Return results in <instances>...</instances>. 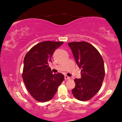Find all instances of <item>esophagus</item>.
<instances>
[{
	"label": "esophagus",
	"mask_w": 122,
	"mask_h": 122,
	"mask_svg": "<svg viewBox=\"0 0 122 122\" xmlns=\"http://www.w3.org/2000/svg\"><path fill=\"white\" fill-rule=\"evenodd\" d=\"M64 79L66 81V80H68V79H71V78L69 77V76H64Z\"/></svg>",
	"instance_id": "34e87169"
}]
</instances>
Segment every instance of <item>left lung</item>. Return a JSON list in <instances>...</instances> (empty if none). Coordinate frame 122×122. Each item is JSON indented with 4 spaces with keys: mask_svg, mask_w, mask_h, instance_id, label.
<instances>
[{
    "mask_svg": "<svg viewBox=\"0 0 122 122\" xmlns=\"http://www.w3.org/2000/svg\"><path fill=\"white\" fill-rule=\"evenodd\" d=\"M76 64L82 68L81 78L75 79L76 86L72 89L74 97L81 101L93 98L101 89L105 76L103 58L98 50L86 41L68 43Z\"/></svg>",
    "mask_w": 122,
    "mask_h": 122,
    "instance_id": "obj_1",
    "label": "left lung"
}]
</instances>
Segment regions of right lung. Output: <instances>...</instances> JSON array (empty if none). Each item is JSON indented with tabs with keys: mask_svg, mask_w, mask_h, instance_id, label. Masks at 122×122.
<instances>
[{
	"mask_svg": "<svg viewBox=\"0 0 122 122\" xmlns=\"http://www.w3.org/2000/svg\"><path fill=\"white\" fill-rule=\"evenodd\" d=\"M62 44V41H43L33 46L25 56L23 80L28 92L38 102L52 99L64 81V75L53 74L49 66L55 50Z\"/></svg>",
	"mask_w": 122,
	"mask_h": 122,
	"instance_id": "obj_1",
	"label": "right lung"
}]
</instances>
